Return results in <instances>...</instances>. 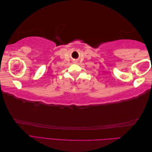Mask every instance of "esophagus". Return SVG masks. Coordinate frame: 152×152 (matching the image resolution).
<instances>
[{
  "instance_id": "1",
  "label": "esophagus",
  "mask_w": 152,
  "mask_h": 152,
  "mask_svg": "<svg viewBox=\"0 0 152 152\" xmlns=\"http://www.w3.org/2000/svg\"><path fill=\"white\" fill-rule=\"evenodd\" d=\"M74 63H75V62H74Z\"/></svg>"
}]
</instances>
